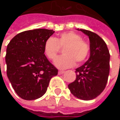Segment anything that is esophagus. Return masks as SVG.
<instances>
[{"mask_svg":"<svg viewBox=\"0 0 120 120\" xmlns=\"http://www.w3.org/2000/svg\"><path fill=\"white\" fill-rule=\"evenodd\" d=\"M64 71H58V74L60 75V74H64Z\"/></svg>","mask_w":120,"mask_h":120,"instance_id":"obj_1","label":"esophagus"}]
</instances>
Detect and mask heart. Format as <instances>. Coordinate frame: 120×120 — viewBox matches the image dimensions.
<instances>
[{"label":"heart","instance_id":"obj_1","mask_svg":"<svg viewBox=\"0 0 120 120\" xmlns=\"http://www.w3.org/2000/svg\"><path fill=\"white\" fill-rule=\"evenodd\" d=\"M60 48H64L63 56L54 61L55 66L60 69L73 67L75 62L80 64L87 58L90 53L89 44L78 33L70 31L61 33L58 37H49L44 43V52L49 60H54Z\"/></svg>","mask_w":120,"mask_h":120}]
</instances>
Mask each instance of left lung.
<instances>
[{"mask_svg":"<svg viewBox=\"0 0 120 120\" xmlns=\"http://www.w3.org/2000/svg\"><path fill=\"white\" fill-rule=\"evenodd\" d=\"M79 30L89 37L90 58L76 69V79L68 85V88L74 97L88 101L98 97L106 87L110 71V53L106 44L98 35L87 30Z\"/></svg>","mask_w":120,"mask_h":120,"instance_id":"left-lung-1","label":"left lung"}]
</instances>
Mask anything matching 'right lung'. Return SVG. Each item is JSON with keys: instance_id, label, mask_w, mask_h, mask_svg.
I'll use <instances>...</instances> for the list:
<instances>
[{"instance_id": "right-lung-1", "label": "right lung", "mask_w": 120, "mask_h": 120, "mask_svg": "<svg viewBox=\"0 0 120 120\" xmlns=\"http://www.w3.org/2000/svg\"><path fill=\"white\" fill-rule=\"evenodd\" d=\"M55 31L35 29L17 34L8 44L5 62L13 89L23 99L35 100L46 92L58 69L44 52L45 41Z\"/></svg>"}]
</instances>
